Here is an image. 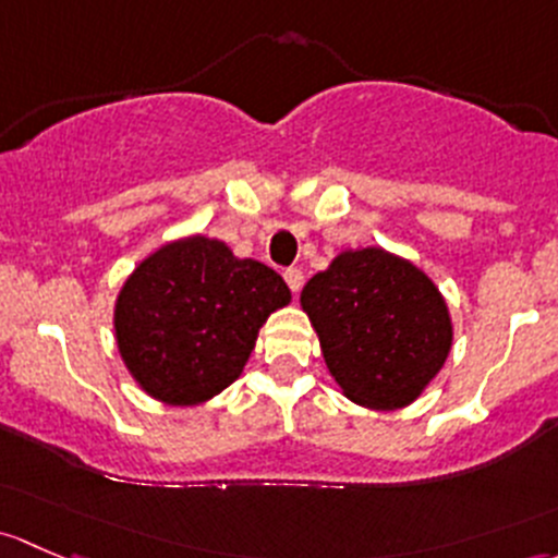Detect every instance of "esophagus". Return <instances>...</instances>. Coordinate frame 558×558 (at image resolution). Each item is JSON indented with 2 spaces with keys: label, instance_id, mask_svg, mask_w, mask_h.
Segmentation results:
<instances>
[{
  "label": "esophagus",
  "instance_id": "34e87169",
  "mask_svg": "<svg viewBox=\"0 0 558 558\" xmlns=\"http://www.w3.org/2000/svg\"><path fill=\"white\" fill-rule=\"evenodd\" d=\"M284 281L290 284V290L298 295V292H301V287H303V271H301V268H287Z\"/></svg>",
  "mask_w": 558,
  "mask_h": 558
}]
</instances>
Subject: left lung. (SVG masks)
<instances>
[{
    "instance_id": "8db88e82",
    "label": "left lung",
    "mask_w": 558,
    "mask_h": 558,
    "mask_svg": "<svg viewBox=\"0 0 558 558\" xmlns=\"http://www.w3.org/2000/svg\"><path fill=\"white\" fill-rule=\"evenodd\" d=\"M303 312L352 403L395 411L424 392L451 352V317L433 279L381 246L347 250L306 281Z\"/></svg>"
}]
</instances>
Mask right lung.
Masks as SVG:
<instances>
[{
    "label": "right lung",
    "mask_w": 558,
    "mask_h": 558,
    "mask_svg": "<svg viewBox=\"0 0 558 558\" xmlns=\"http://www.w3.org/2000/svg\"><path fill=\"white\" fill-rule=\"evenodd\" d=\"M290 298L274 268L241 260L222 241H171L145 257L120 290V357L160 403H206L241 376L268 314Z\"/></svg>",
    "instance_id": "add662e5"
}]
</instances>
